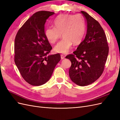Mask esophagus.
<instances>
[{"instance_id":"1","label":"esophagus","mask_w":120,"mask_h":120,"mask_svg":"<svg viewBox=\"0 0 120 120\" xmlns=\"http://www.w3.org/2000/svg\"><path fill=\"white\" fill-rule=\"evenodd\" d=\"M60 56H61V59H64V58H65V56H64V54H61V55H60Z\"/></svg>"}]
</instances>
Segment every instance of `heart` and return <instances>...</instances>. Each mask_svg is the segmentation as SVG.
<instances>
[{"mask_svg":"<svg viewBox=\"0 0 120 120\" xmlns=\"http://www.w3.org/2000/svg\"><path fill=\"white\" fill-rule=\"evenodd\" d=\"M54 26L47 28L45 36L48 41L53 44L61 37L63 38L55 46L56 52L67 53L71 48L72 43L79 44L85 33V23L81 14H64L57 17L53 21Z\"/></svg>","mask_w":120,"mask_h":120,"instance_id":"b5f03b06","label":"heart"}]
</instances>
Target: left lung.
<instances>
[{
	"mask_svg": "<svg viewBox=\"0 0 120 120\" xmlns=\"http://www.w3.org/2000/svg\"><path fill=\"white\" fill-rule=\"evenodd\" d=\"M81 12L87 21L85 38L77 50L66 58L71 63L69 69L71 80L79 86H86L102 75L109 49L106 34L99 22L86 12Z\"/></svg>",
	"mask_w": 120,
	"mask_h": 120,
	"instance_id": "1",
	"label": "left lung"
}]
</instances>
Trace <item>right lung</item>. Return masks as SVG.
Instances as JSON below:
<instances>
[{"label":"right lung","instance_id":"add662e5","mask_svg":"<svg viewBox=\"0 0 120 120\" xmlns=\"http://www.w3.org/2000/svg\"><path fill=\"white\" fill-rule=\"evenodd\" d=\"M54 13L48 11L35 13L16 35L14 62L23 79L32 86H41L48 82L60 60L59 53L46 56L52 47L45 38V24Z\"/></svg>","mask_w":120,"mask_h":120}]
</instances>
